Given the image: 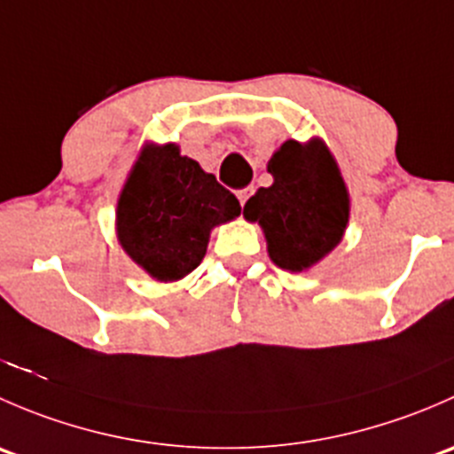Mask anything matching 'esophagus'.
<instances>
[{"mask_svg": "<svg viewBox=\"0 0 454 454\" xmlns=\"http://www.w3.org/2000/svg\"><path fill=\"white\" fill-rule=\"evenodd\" d=\"M250 195H253V189H241V191H237V198H239V204H241V206H244L246 201H248Z\"/></svg>", "mask_w": 454, "mask_h": 454, "instance_id": "34e87169", "label": "esophagus"}]
</instances>
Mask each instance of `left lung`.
<instances>
[{"label": "left lung", "instance_id": "8db88e82", "mask_svg": "<svg viewBox=\"0 0 454 454\" xmlns=\"http://www.w3.org/2000/svg\"><path fill=\"white\" fill-rule=\"evenodd\" d=\"M272 186L246 201L244 217L259 222L268 254L287 272H305L342 241L351 200L325 140H286L268 160Z\"/></svg>", "mask_w": 454, "mask_h": 454}]
</instances>
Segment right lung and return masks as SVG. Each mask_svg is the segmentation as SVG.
<instances>
[{"mask_svg":"<svg viewBox=\"0 0 454 454\" xmlns=\"http://www.w3.org/2000/svg\"><path fill=\"white\" fill-rule=\"evenodd\" d=\"M239 200L176 142H146L118 195L121 248L160 283L193 272L215 226L239 217Z\"/></svg>","mask_w":454,"mask_h":454,"instance_id":"right-lung-1","label":"right lung"}]
</instances>
